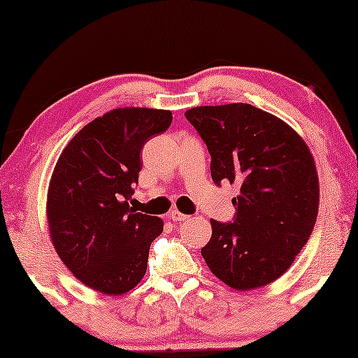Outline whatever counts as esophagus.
Segmentation results:
<instances>
[{"instance_id": "34e87169", "label": "esophagus", "mask_w": 358, "mask_h": 358, "mask_svg": "<svg viewBox=\"0 0 358 358\" xmlns=\"http://www.w3.org/2000/svg\"><path fill=\"white\" fill-rule=\"evenodd\" d=\"M170 219L175 220V222H185V220L189 219V215H186V214L180 213V210L175 209V210H172V213H170Z\"/></svg>"}]
</instances>
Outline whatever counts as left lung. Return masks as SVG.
I'll return each instance as SVG.
<instances>
[{"mask_svg": "<svg viewBox=\"0 0 358 358\" xmlns=\"http://www.w3.org/2000/svg\"><path fill=\"white\" fill-rule=\"evenodd\" d=\"M210 154L215 185L240 186L231 222L210 219L201 255L215 278L236 290L279 279L311 231L320 181L308 145L285 122L250 103L194 107L185 113Z\"/></svg>", "mask_w": 358, "mask_h": 358, "instance_id": "left-lung-1", "label": "left lung"}]
</instances>
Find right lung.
Here are the masks:
<instances>
[{
  "label": "right lung",
  "mask_w": 358,
  "mask_h": 358,
  "mask_svg": "<svg viewBox=\"0 0 358 358\" xmlns=\"http://www.w3.org/2000/svg\"><path fill=\"white\" fill-rule=\"evenodd\" d=\"M172 124L170 110L115 108L79 131L63 149L48 186L47 217L64 266L90 289L122 295L144 278L155 215L128 199L138 185L141 150Z\"/></svg>",
  "instance_id": "obj_1"
}]
</instances>
